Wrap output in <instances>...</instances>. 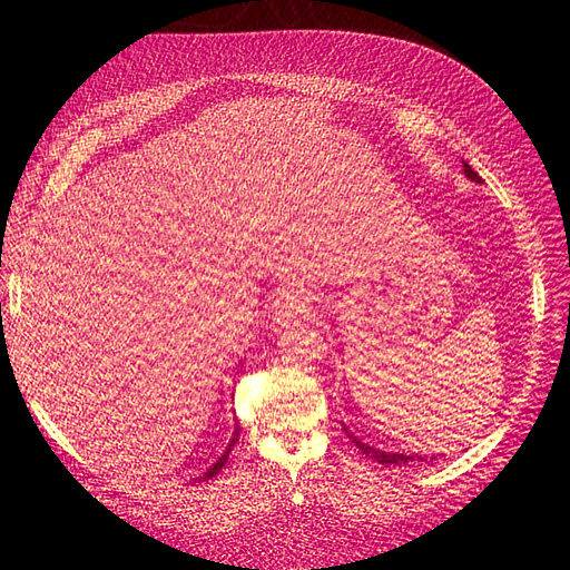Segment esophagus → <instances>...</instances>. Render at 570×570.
Listing matches in <instances>:
<instances>
[{
  "instance_id": "obj_1",
  "label": "esophagus",
  "mask_w": 570,
  "mask_h": 570,
  "mask_svg": "<svg viewBox=\"0 0 570 570\" xmlns=\"http://www.w3.org/2000/svg\"><path fill=\"white\" fill-rule=\"evenodd\" d=\"M271 312H273L275 323H287V321L297 318V316L308 312V297L304 295L302 289H295V287L278 289V292H275V297H273Z\"/></svg>"
}]
</instances>
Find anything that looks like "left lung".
<instances>
[{"instance_id":"obj_1","label":"left lung","mask_w":570,"mask_h":570,"mask_svg":"<svg viewBox=\"0 0 570 570\" xmlns=\"http://www.w3.org/2000/svg\"><path fill=\"white\" fill-rule=\"evenodd\" d=\"M463 174L469 176L471 180H475V183H480V176L475 174V170L469 166V164H463ZM347 430V428H344ZM347 438L356 444V450H361L364 452L368 459H373V461H377V463H394V465H406V463H411V461H425L423 456H419V454H413V456H409V454H396V452H383V450H375V446H371V444H366V442H361V440H356L354 435H350L347 433Z\"/></svg>"}]
</instances>
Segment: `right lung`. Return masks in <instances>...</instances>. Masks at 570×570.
<instances>
[{"label": "right lung", "mask_w": 570, "mask_h": 570, "mask_svg": "<svg viewBox=\"0 0 570 570\" xmlns=\"http://www.w3.org/2000/svg\"><path fill=\"white\" fill-rule=\"evenodd\" d=\"M237 435H239V428H235V435H233V440H230V444H228V450H226V454H223L214 465H212V469L209 471H206L204 473V480H209V478H214L220 469H223V463H226L228 461V454H230V450H233V446H235V442H237Z\"/></svg>", "instance_id": "obj_1"}]
</instances>
